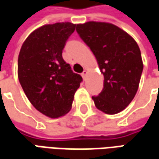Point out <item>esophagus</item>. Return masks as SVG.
<instances>
[{
	"instance_id": "obj_1",
	"label": "esophagus",
	"mask_w": 159,
	"mask_h": 159,
	"mask_svg": "<svg viewBox=\"0 0 159 159\" xmlns=\"http://www.w3.org/2000/svg\"><path fill=\"white\" fill-rule=\"evenodd\" d=\"M87 74H88V70H84L83 71V73H82V76L83 77V79H85L87 76Z\"/></svg>"
}]
</instances>
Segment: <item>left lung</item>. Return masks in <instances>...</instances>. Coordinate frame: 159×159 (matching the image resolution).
Listing matches in <instances>:
<instances>
[{"label":"left lung","instance_id":"obj_1","mask_svg":"<svg viewBox=\"0 0 159 159\" xmlns=\"http://www.w3.org/2000/svg\"><path fill=\"white\" fill-rule=\"evenodd\" d=\"M76 31L95 56L104 75V88L92 96L95 107L107 114H116L133 100L143 70L136 42L112 24L87 22L76 25Z\"/></svg>","mask_w":159,"mask_h":159}]
</instances>
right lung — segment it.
<instances>
[{
	"label": "right lung",
	"mask_w": 159,
	"mask_h": 159,
	"mask_svg": "<svg viewBox=\"0 0 159 159\" xmlns=\"http://www.w3.org/2000/svg\"><path fill=\"white\" fill-rule=\"evenodd\" d=\"M75 28L69 22L42 26L26 38L19 52L18 76L23 90L33 107L51 118L70 110L83 81L62 57Z\"/></svg>",
	"instance_id": "add662e5"
}]
</instances>
